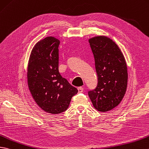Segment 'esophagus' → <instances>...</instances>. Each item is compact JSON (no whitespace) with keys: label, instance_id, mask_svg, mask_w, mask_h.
Segmentation results:
<instances>
[{"label":"esophagus","instance_id":"34e87169","mask_svg":"<svg viewBox=\"0 0 149 149\" xmlns=\"http://www.w3.org/2000/svg\"><path fill=\"white\" fill-rule=\"evenodd\" d=\"M77 89H78V93H81L83 92V91H84V88H82V87H79L77 88Z\"/></svg>","mask_w":149,"mask_h":149}]
</instances>
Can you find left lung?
I'll return each mask as SVG.
<instances>
[{
  "label": "left lung",
  "mask_w": 149,
  "mask_h": 149,
  "mask_svg": "<svg viewBox=\"0 0 149 149\" xmlns=\"http://www.w3.org/2000/svg\"><path fill=\"white\" fill-rule=\"evenodd\" d=\"M94 55L98 84L88 91L95 108L100 112L111 110L122 101L127 84V65L118 46L105 36L89 39Z\"/></svg>",
  "instance_id": "left-lung-1"
}]
</instances>
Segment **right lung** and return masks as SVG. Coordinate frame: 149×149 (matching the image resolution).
Here are the masks:
<instances>
[{
    "instance_id": "1",
    "label": "right lung",
    "mask_w": 149,
    "mask_h": 149,
    "mask_svg": "<svg viewBox=\"0 0 149 149\" xmlns=\"http://www.w3.org/2000/svg\"><path fill=\"white\" fill-rule=\"evenodd\" d=\"M60 40L47 37L38 42L28 65V85L32 97L47 113L65 112L78 90L61 77L58 70Z\"/></svg>"
}]
</instances>
